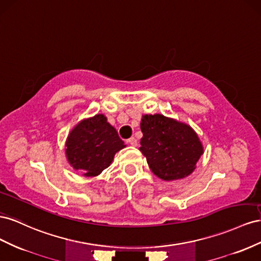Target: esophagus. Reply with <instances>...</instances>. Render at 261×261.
Returning a JSON list of instances; mask_svg holds the SVG:
<instances>
[{
    "label": "esophagus",
    "instance_id": "34e87169",
    "mask_svg": "<svg viewBox=\"0 0 261 261\" xmlns=\"http://www.w3.org/2000/svg\"><path fill=\"white\" fill-rule=\"evenodd\" d=\"M126 142H128V144H130L132 146H137L138 145V142H137L136 138H130L128 141H126Z\"/></svg>",
    "mask_w": 261,
    "mask_h": 261
}]
</instances>
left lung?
Here are the masks:
<instances>
[{"label":"left lung","mask_w":261,"mask_h":261,"mask_svg":"<svg viewBox=\"0 0 261 261\" xmlns=\"http://www.w3.org/2000/svg\"><path fill=\"white\" fill-rule=\"evenodd\" d=\"M140 151L154 175L163 180L189 176L196 168L203 146L190 125L163 115H144L141 120Z\"/></svg>","instance_id":"left-lung-1"}]
</instances>
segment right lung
Wrapping results in <instances>:
<instances>
[{
  "label": "right lung",
  "instance_id": "obj_1",
  "mask_svg": "<svg viewBox=\"0 0 261 261\" xmlns=\"http://www.w3.org/2000/svg\"><path fill=\"white\" fill-rule=\"evenodd\" d=\"M65 155L70 165L86 177L99 175L125 145L103 115L79 122L69 133Z\"/></svg>",
  "mask_w": 261,
  "mask_h": 261
}]
</instances>
